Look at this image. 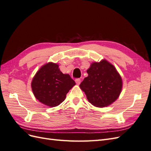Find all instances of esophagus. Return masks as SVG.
<instances>
[{
  "instance_id": "34e87169",
  "label": "esophagus",
  "mask_w": 151,
  "mask_h": 151,
  "mask_svg": "<svg viewBox=\"0 0 151 151\" xmlns=\"http://www.w3.org/2000/svg\"><path fill=\"white\" fill-rule=\"evenodd\" d=\"M75 81H76V84L77 85H79L80 84V83H81V79H76L75 80Z\"/></svg>"
}]
</instances>
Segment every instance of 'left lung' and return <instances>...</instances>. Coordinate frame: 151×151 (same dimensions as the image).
I'll return each mask as SVG.
<instances>
[{
  "instance_id": "obj_1",
  "label": "left lung",
  "mask_w": 151,
  "mask_h": 151,
  "mask_svg": "<svg viewBox=\"0 0 151 151\" xmlns=\"http://www.w3.org/2000/svg\"><path fill=\"white\" fill-rule=\"evenodd\" d=\"M88 76L79 87L88 101L99 108L106 107L120 96L123 83L122 77L110 62L103 59L93 62L87 70Z\"/></svg>"
}]
</instances>
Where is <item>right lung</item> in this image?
<instances>
[{"label": "right lung", "instance_id": "obj_1", "mask_svg": "<svg viewBox=\"0 0 151 151\" xmlns=\"http://www.w3.org/2000/svg\"><path fill=\"white\" fill-rule=\"evenodd\" d=\"M31 85L36 99L46 106L55 107L64 101L76 83L69 75L63 74L58 64L48 62L36 73Z\"/></svg>", "mask_w": 151, "mask_h": 151}]
</instances>
